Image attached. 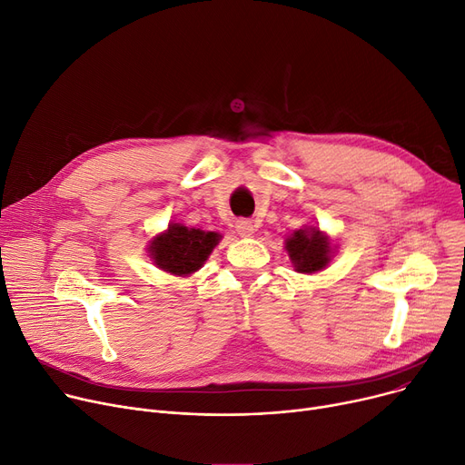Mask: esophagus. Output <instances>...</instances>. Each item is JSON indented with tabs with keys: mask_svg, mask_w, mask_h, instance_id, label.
<instances>
[{
	"mask_svg": "<svg viewBox=\"0 0 465 465\" xmlns=\"http://www.w3.org/2000/svg\"><path fill=\"white\" fill-rule=\"evenodd\" d=\"M257 231V225L253 222H248V220H240L236 223V232L242 236V238H252Z\"/></svg>",
	"mask_w": 465,
	"mask_h": 465,
	"instance_id": "1",
	"label": "esophagus"
}]
</instances>
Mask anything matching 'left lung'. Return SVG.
<instances>
[{
  "label": "left lung",
  "mask_w": 465,
  "mask_h": 465,
  "mask_svg": "<svg viewBox=\"0 0 465 465\" xmlns=\"http://www.w3.org/2000/svg\"><path fill=\"white\" fill-rule=\"evenodd\" d=\"M285 252L298 274H317L331 264L336 245L315 225H304L285 238Z\"/></svg>",
  "instance_id": "obj_1"
}]
</instances>
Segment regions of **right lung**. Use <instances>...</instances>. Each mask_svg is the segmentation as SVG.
Wrapping results in <instances>:
<instances>
[{
	"mask_svg": "<svg viewBox=\"0 0 465 465\" xmlns=\"http://www.w3.org/2000/svg\"><path fill=\"white\" fill-rule=\"evenodd\" d=\"M222 238L220 232L171 222L165 231L150 238L146 252L159 270L176 278H187L204 266Z\"/></svg>",
	"mask_w": 465,
	"mask_h": 465,
	"instance_id": "1",
	"label": "right lung"
}]
</instances>
